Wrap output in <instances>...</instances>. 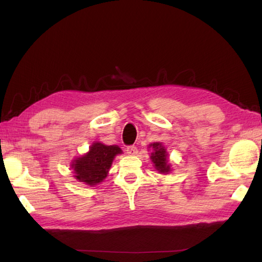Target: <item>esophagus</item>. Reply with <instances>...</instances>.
Segmentation results:
<instances>
[{
    "label": "esophagus",
    "mask_w": 262,
    "mask_h": 262,
    "mask_svg": "<svg viewBox=\"0 0 262 262\" xmlns=\"http://www.w3.org/2000/svg\"><path fill=\"white\" fill-rule=\"evenodd\" d=\"M126 152H127V154H129V155H136L137 152H138V149L135 145H130V146H127Z\"/></svg>",
    "instance_id": "esophagus-1"
}]
</instances>
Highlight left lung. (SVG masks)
<instances>
[{"mask_svg":"<svg viewBox=\"0 0 262 262\" xmlns=\"http://www.w3.org/2000/svg\"><path fill=\"white\" fill-rule=\"evenodd\" d=\"M151 146L154 148V152L151 154V159L155 165V169L162 172V173H168L170 171V165L166 161L165 148L160 143H153L151 144Z\"/></svg>","mask_w":262,"mask_h":262,"instance_id":"left-lung-1","label":"left lung"}]
</instances>
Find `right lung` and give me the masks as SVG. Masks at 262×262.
<instances>
[{
    "mask_svg": "<svg viewBox=\"0 0 262 262\" xmlns=\"http://www.w3.org/2000/svg\"><path fill=\"white\" fill-rule=\"evenodd\" d=\"M120 153L121 149L117 145L93 143L89 153L72 163L76 179L90 186L101 182L107 177L114 158Z\"/></svg>",
    "mask_w": 262,
    "mask_h": 262,
    "instance_id": "add662e5",
    "label": "right lung"
}]
</instances>
